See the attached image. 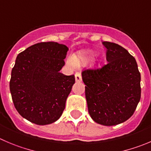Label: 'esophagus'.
I'll return each mask as SVG.
<instances>
[{
    "label": "esophagus",
    "mask_w": 151,
    "mask_h": 151,
    "mask_svg": "<svg viewBox=\"0 0 151 151\" xmlns=\"http://www.w3.org/2000/svg\"><path fill=\"white\" fill-rule=\"evenodd\" d=\"M75 78H76V81L77 82H80V81H81V80H82V78H81V75L80 73H76V74H75Z\"/></svg>",
    "instance_id": "esophagus-1"
}]
</instances>
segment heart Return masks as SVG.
Listing matches in <instances>:
<instances>
[{"mask_svg":"<svg viewBox=\"0 0 151 151\" xmlns=\"http://www.w3.org/2000/svg\"><path fill=\"white\" fill-rule=\"evenodd\" d=\"M93 58V55L90 53H85L82 55H78L75 58L73 55H69L67 58V64L71 68H75L77 67V64H84L88 62Z\"/></svg>","mask_w":151,"mask_h":151,"instance_id":"b5f03b06","label":"heart"}]
</instances>
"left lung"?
I'll return each instance as SVG.
<instances>
[{
    "label": "left lung",
    "instance_id": "left-lung-1",
    "mask_svg": "<svg viewBox=\"0 0 151 151\" xmlns=\"http://www.w3.org/2000/svg\"><path fill=\"white\" fill-rule=\"evenodd\" d=\"M107 64L81 73L88 112L98 124L113 126L130 119L141 98V75L127 50L104 41Z\"/></svg>",
    "mask_w": 151,
    "mask_h": 151
}]
</instances>
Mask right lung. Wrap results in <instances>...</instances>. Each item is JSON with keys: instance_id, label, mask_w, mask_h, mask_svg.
Wrapping results in <instances>:
<instances>
[{"instance_id": "add662e5", "label": "right lung", "mask_w": 151, "mask_h": 151, "mask_svg": "<svg viewBox=\"0 0 151 151\" xmlns=\"http://www.w3.org/2000/svg\"><path fill=\"white\" fill-rule=\"evenodd\" d=\"M68 47L57 42L35 44L19 53L12 70L10 93L15 109L32 123L55 122L65 108L75 76L60 73Z\"/></svg>"}]
</instances>
